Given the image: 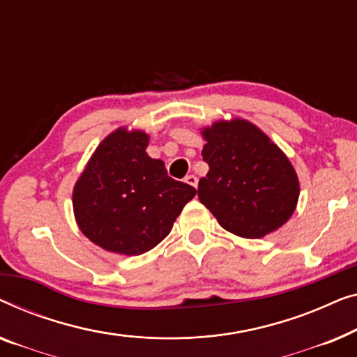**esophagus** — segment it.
Here are the masks:
<instances>
[{"label": "esophagus", "mask_w": 357, "mask_h": 357, "mask_svg": "<svg viewBox=\"0 0 357 357\" xmlns=\"http://www.w3.org/2000/svg\"><path fill=\"white\" fill-rule=\"evenodd\" d=\"M184 181H185V183H188L189 185H192V188H197L199 181H197V176H194V174H189V176H185Z\"/></svg>", "instance_id": "esophagus-1"}]
</instances>
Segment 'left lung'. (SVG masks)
<instances>
[{"instance_id": "1", "label": "left lung", "mask_w": 357, "mask_h": 357, "mask_svg": "<svg viewBox=\"0 0 357 357\" xmlns=\"http://www.w3.org/2000/svg\"><path fill=\"white\" fill-rule=\"evenodd\" d=\"M202 135L208 173L199 181V200L218 223L248 239L283 227L298 204L299 179L278 145L238 118L213 123Z\"/></svg>"}]
</instances>
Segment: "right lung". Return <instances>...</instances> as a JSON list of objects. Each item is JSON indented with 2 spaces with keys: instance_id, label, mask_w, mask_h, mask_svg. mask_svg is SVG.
I'll return each mask as SVG.
<instances>
[{
  "instance_id": "add662e5",
  "label": "right lung",
  "mask_w": 357,
  "mask_h": 357,
  "mask_svg": "<svg viewBox=\"0 0 357 357\" xmlns=\"http://www.w3.org/2000/svg\"><path fill=\"white\" fill-rule=\"evenodd\" d=\"M144 130L119 128L98 145L73 192L82 233L105 250L139 255L167 238L192 185L168 176L162 160L150 158Z\"/></svg>"
}]
</instances>
